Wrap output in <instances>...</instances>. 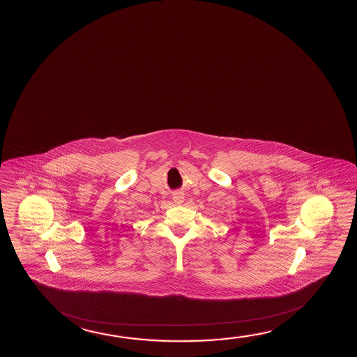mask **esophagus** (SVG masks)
<instances>
[{
	"instance_id": "esophagus-1",
	"label": "esophagus",
	"mask_w": 357,
	"mask_h": 357,
	"mask_svg": "<svg viewBox=\"0 0 357 357\" xmlns=\"http://www.w3.org/2000/svg\"><path fill=\"white\" fill-rule=\"evenodd\" d=\"M174 201H175V204H182L183 202V197H182L181 195H176L175 197H174Z\"/></svg>"
}]
</instances>
